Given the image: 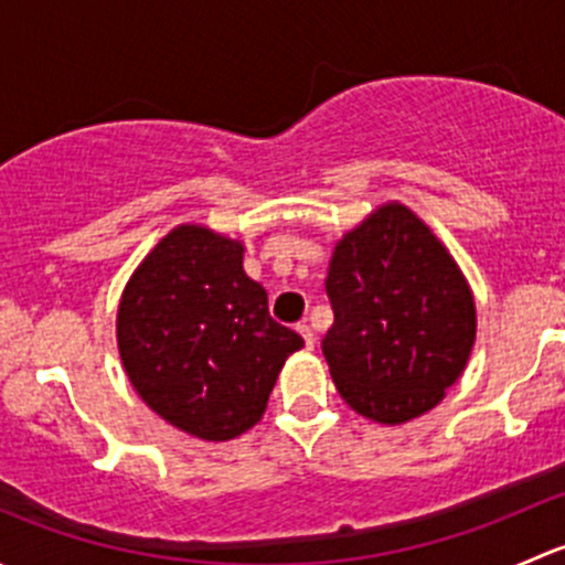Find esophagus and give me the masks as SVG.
I'll list each match as a JSON object with an SVG mask.
<instances>
[{
  "mask_svg": "<svg viewBox=\"0 0 565 565\" xmlns=\"http://www.w3.org/2000/svg\"><path fill=\"white\" fill-rule=\"evenodd\" d=\"M298 333L303 335V341H306V350H311V347H315V341H317V339H315V330H311L309 324L303 322V324H298Z\"/></svg>",
  "mask_w": 565,
  "mask_h": 565,
  "instance_id": "esophagus-1",
  "label": "esophagus"
}]
</instances>
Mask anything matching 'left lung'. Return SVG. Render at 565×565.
<instances>
[{
  "instance_id": "obj_1",
  "label": "left lung",
  "mask_w": 565,
  "mask_h": 565,
  "mask_svg": "<svg viewBox=\"0 0 565 565\" xmlns=\"http://www.w3.org/2000/svg\"><path fill=\"white\" fill-rule=\"evenodd\" d=\"M322 339L341 398L363 418L404 424L461 377L476 344V303L448 248L409 207L388 202L333 248Z\"/></svg>"
}]
</instances>
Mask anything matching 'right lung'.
Instances as JSON below:
<instances>
[{
    "label": "right lung",
    "mask_w": 565,
    "mask_h": 565,
    "mask_svg": "<svg viewBox=\"0 0 565 565\" xmlns=\"http://www.w3.org/2000/svg\"><path fill=\"white\" fill-rule=\"evenodd\" d=\"M125 374L152 413L199 440L241 437L303 347L243 270V243L174 226L134 270L117 309Z\"/></svg>",
    "instance_id": "1"
}]
</instances>
